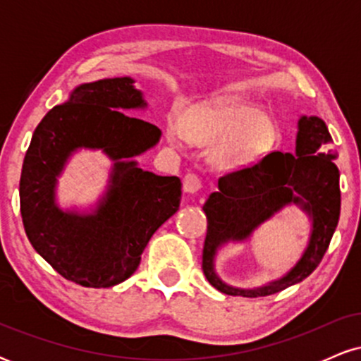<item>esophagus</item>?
I'll use <instances>...</instances> for the list:
<instances>
[{"mask_svg": "<svg viewBox=\"0 0 361 361\" xmlns=\"http://www.w3.org/2000/svg\"><path fill=\"white\" fill-rule=\"evenodd\" d=\"M183 190L186 193H197L202 190V180L200 176L195 175V173H188L183 178Z\"/></svg>", "mask_w": 361, "mask_h": 361, "instance_id": "1", "label": "esophagus"}]
</instances>
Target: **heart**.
I'll use <instances>...</instances> for the list:
<instances>
[{
  "mask_svg": "<svg viewBox=\"0 0 361 361\" xmlns=\"http://www.w3.org/2000/svg\"><path fill=\"white\" fill-rule=\"evenodd\" d=\"M175 142L186 139L197 146H217L212 163L219 169L251 166L270 152L279 139V126L271 115L239 102L193 106L181 111L169 126Z\"/></svg>",
  "mask_w": 361,
  "mask_h": 361,
  "instance_id": "b5f03b06",
  "label": "heart"
}]
</instances>
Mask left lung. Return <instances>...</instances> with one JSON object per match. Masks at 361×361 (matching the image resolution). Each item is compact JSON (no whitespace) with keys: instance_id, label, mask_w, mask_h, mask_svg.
Segmentation results:
<instances>
[{"instance_id":"obj_1","label":"left lung","mask_w":361,"mask_h":361,"mask_svg":"<svg viewBox=\"0 0 361 361\" xmlns=\"http://www.w3.org/2000/svg\"><path fill=\"white\" fill-rule=\"evenodd\" d=\"M338 154L331 147L324 120L300 117L295 154L273 151L252 166L219 178V190L205 202L207 235L202 270L209 283L227 295L264 297L295 285L316 270L329 247L341 210ZM295 203L313 221L308 250L283 279L264 288L243 290L226 286L214 275L216 250L229 240H243L285 204Z\"/></svg>"}]
</instances>
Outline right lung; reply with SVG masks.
Segmentation results:
<instances>
[{"mask_svg":"<svg viewBox=\"0 0 361 361\" xmlns=\"http://www.w3.org/2000/svg\"><path fill=\"white\" fill-rule=\"evenodd\" d=\"M146 105L132 78L85 82L45 115L25 154L20 212L28 241L59 275L82 287L127 280L152 234L180 209V178L144 171L132 159L161 137L156 126L123 114ZM81 147L102 148L116 161L109 192L91 214L64 213L55 204L56 176Z\"/></svg>","mask_w":361,"mask_h":361,"instance_id":"add662e5","label":"right lung"}]
</instances>
